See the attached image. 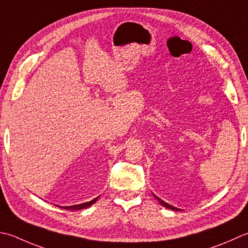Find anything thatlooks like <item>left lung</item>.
<instances>
[{"mask_svg": "<svg viewBox=\"0 0 248 248\" xmlns=\"http://www.w3.org/2000/svg\"><path fill=\"white\" fill-rule=\"evenodd\" d=\"M154 197L157 199V200L159 201V203L160 204H161L162 206H164V207H167V208H170V210H172V211H182L181 208H178V207H175V206H173V205H171V204H169V203H167V202H164L163 200H161V199L160 198H158L156 195H154Z\"/></svg>", "mask_w": 248, "mask_h": 248, "instance_id": "left-lung-1", "label": "left lung"}]
</instances>
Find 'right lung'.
<instances>
[{
	"mask_svg": "<svg viewBox=\"0 0 248 248\" xmlns=\"http://www.w3.org/2000/svg\"><path fill=\"white\" fill-rule=\"evenodd\" d=\"M99 197L94 198L93 200H91L89 202H85V203H80V204H76V205H71V206H60V205H57L59 206L61 208H64V210H71V211H79V210H82V208H87L91 206L92 204H94V203L96 202V200H98Z\"/></svg>",
	"mask_w": 248,
	"mask_h": 248,
	"instance_id": "add662e5",
	"label": "right lung"
}]
</instances>
